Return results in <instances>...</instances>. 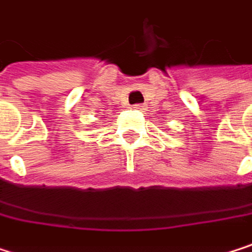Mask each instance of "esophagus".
<instances>
[{
  "instance_id": "esophagus-1",
  "label": "esophagus",
  "mask_w": 252,
  "mask_h": 252,
  "mask_svg": "<svg viewBox=\"0 0 252 252\" xmlns=\"http://www.w3.org/2000/svg\"><path fill=\"white\" fill-rule=\"evenodd\" d=\"M132 108H134V109H137V111H141V112H144V111L147 109V106H146V105H140V103L134 105Z\"/></svg>"
}]
</instances>
